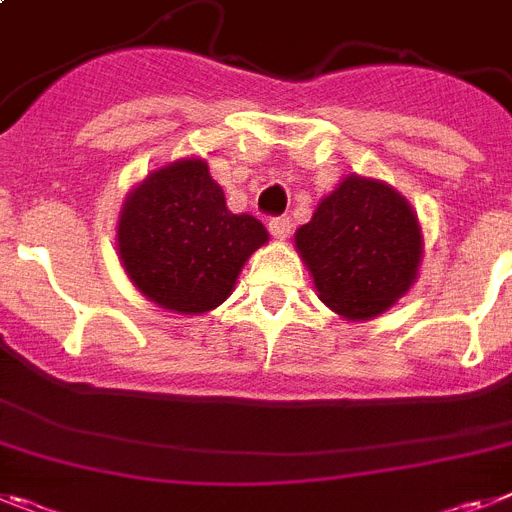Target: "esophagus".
Here are the masks:
<instances>
[{
	"label": "esophagus",
	"instance_id": "1",
	"mask_svg": "<svg viewBox=\"0 0 512 512\" xmlns=\"http://www.w3.org/2000/svg\"><path fill=\"white\" fill-rule=\"evenodd\" d=\"M290 230H292V220L290 217H285V214H282V217H272V220H269V233H272L277 240H285L287 235H290Z\"/></svg>",
	"mask_w": 512,
	"mask_h": 512
}]
</instances>
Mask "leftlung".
Here are the masks:
<instances>
[{
  "mask_svg": "<svg viewBox=\"0 0 512 512\" xmlns=\"http://www.w3.org/2000/svg\"><path fill=\"white\" fill-rule=\"evenodd\" d=\"M295 246L323 303L365 321L412 287L422 235L417 214L391 186L349 176L295 233Z\"/></svg>",
  "mask_w": 512,
  "mask_h": 512,
  "instance_id": "1",
  "label": "left lung"
}]
</instances>
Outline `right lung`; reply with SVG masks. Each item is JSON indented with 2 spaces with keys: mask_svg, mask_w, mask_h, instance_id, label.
Returning a JSON list of instances; mask_svg holds the SVG:
<instances>
[{
  "mask_svg": "<svg viewBox=\"0 0 512 512\" xmlns=\"http://www.w3.org/2000/svg\"><path fill=\"white\" fill-rule=\"evenodd\" d=\"M266 227L233 214L204 160H178L131 191L119 220V253L129 279L168 310L204 313L233 292Z\"/></svg>",
  "mask_w": 512,
  "mask_h": 512,
  "instance_id": "1",
  "label": "right lung"
}]
</instances>
